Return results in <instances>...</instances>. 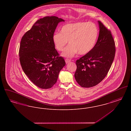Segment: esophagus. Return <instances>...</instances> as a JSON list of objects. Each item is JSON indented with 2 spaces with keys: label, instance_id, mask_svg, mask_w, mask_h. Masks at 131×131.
Listing matches in <instances>:
<instances>
[{
  "label": "esophagus",
  "instance_id": "1",
  "mask_svg": "<svg viewBox=\"0 0 131 131\" xmlns=\"http://www.w3.org/2000/svg\"><path fill=\"white\" fill-rule=\"evenodd\" d=\"M71 61V60H69L68 59H65V62L66 64H68Z\"/></svg>",
  "mask_w": 131,
  "mask_h": 131
}]
</instances>
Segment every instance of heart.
Segmentation results:
<instances>
[{
    "mask_svg": "<svg viewBox=\"0 0 131 131\" xmlns=\"http://www.w3.org/2000/svg\"><path fill=\"white\" fill-rule=\"evenodd\" d=\"M99 35L97 27L93 23L77 22L63 25L60 33H55L52 41L55 48L62 51L68 41L70 44L62 53V56L71 58L78 52L80 55L88 53L93 50Z\"/></svg>",
    "mask_w": 131,
    "mask_h": 131,
    "instance_id": "obj_1",
    "label": "heart"
}]
</instances>
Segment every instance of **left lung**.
Masks as SVG:
<instances>
[{
	"mask_svg": "<svg viewBox=\"0 0 131 131\" xmlns=\"http://www.w3.org/2000/svg\"><path fill=\"white\" fill-rule=\"evenodd\" d=\"M99 35L90 52L76 61L75 78L81 87H93L102 81L111 67L115 53L111 31L98 21Z\"/></svg>",
	"mask_w": 131,
	"mask_h": 131,
	"instance_id": "8db88e82",
	"label": "left lung"
}]
</instances>
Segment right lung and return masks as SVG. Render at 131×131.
Listing matches in <instances>:
<instances>
[{
  "mask_svg": "<svg viewBox=\"0 0 131 131\" xmlns=\"http://www.w3.org/2000/svg\"><path fill=\"white\" fill-rule=\"evenodd\" d=\"M64 20L47 16L37 20L21 39L19 61L24 73L40 88L52 87L66 63L52 41L57 25Z\"/></svg>",
  "mask_w": 131,
  "mask_h": 131,
  "instance_id": "right-lung-1",
  "label": "right lung"
}]
</instances>
